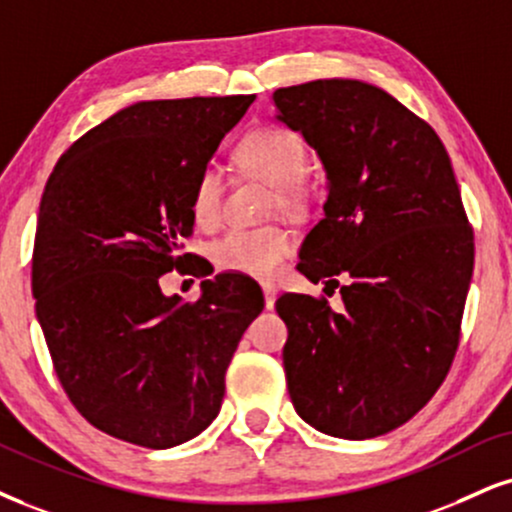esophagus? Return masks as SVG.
<instances>
[{
  "label": "esophagus",
  "instance_id": "obj_1",
  "mask_svg": "<svg viewBox=\"0 0 512 512\" xmlns=\"http://www.w3.org/2000/svg\"><path fill=\"white\" fill-rule=\"evenodd\" d=\"M261 289H263V296H266V308H273L275 306V299H277V285L275 282H261Z\"/></svg>",
  "mask_w": 512,
  "mask_h": 512
}]
</instances>
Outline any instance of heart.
<instances>
[{
  "mask_svg": "<svg viewBox=\"0 0 512 512\" xmlns=\"http://www.w3.org/2000/svg\"><path fill=\"white\" fill-rule=\"evenodd\" d=\"M237 159L246 170L266 178L280 187L285 204L296 199L294 182L306 166V151L299 137L285 128H258L244 137L237 149ZM223 173L208 163L199 170L192 189V216L199 225H216L223 206ZM294 237L282 227H235L213 244V258L223 270L251 277H268L277 273L289 256Z\"/></svg>",
  "mask_w": 512,
  "mask_h": 512,
  "instance_id": "heart-1",
  "label": "heart"
}]
</instances>
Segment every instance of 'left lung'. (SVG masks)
Instances as JSON below:
<instances>
[{"mask_svg": "<svg viewBox=\"0 0 512 512\" xmlns=\"http://www.w3.org/2000/svg\"><path fill=\"white\" fill-rule=\"evenodd\" d=\"M270 102L327 180L296 268L334 287L351 277L339 313L308 294L277 299L289 396L318 432L380 437L432 399L458 349L475 244L451 159L430 125L370 82L313 80Z\"/></svg>", "mask_w": 512, "mask_h": 512, "instance_id": "left-lung-1", "label": "left lung"}]
</instances>
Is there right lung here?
I'll return each instance as SVG.
<instances>
[{
	"label": "right lung",
	"mask_w": 512,
	"mask_h": 512,
	"mask_svg": "<svg viewBox=\"0 0 512 512\" xmlns=\"http://www.w3.org/2000/svg\"><path fill=\"white\" fill-rule=\"evenodd\" d=\"M254 99L125 106L49 175L33 254L37 323L68 399L111 437L170 449L220 413L225 370L263 292L216 275L185 304L159 280L192 261L180 242L194 230V182Z\"/></svg>",
	"instance_id": "1"
}]
</instances>
